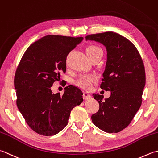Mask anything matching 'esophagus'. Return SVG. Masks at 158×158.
I'll use <instances>...</instances> for the list:
<instances>
[{"label": "esophagus", "mask_w": 158, "mask_h": 158, "mask_svg": "<svg viewBox=\"0 0 158 158\" xmlns=\"http://www.w3.org/2000/svg\"><path fill=\"white\" fill-rule=\"evenodd\" d=\"M83 98L85 99H89L91 98V95H90V93L89 92H84L83 93Z\"/></svg>", "instance_id": "1"}]
</instances>
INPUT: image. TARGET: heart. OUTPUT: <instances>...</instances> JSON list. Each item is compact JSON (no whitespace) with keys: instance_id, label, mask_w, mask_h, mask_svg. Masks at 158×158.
<instances>
[{"instance_id":"b5f03b06","label":"heart","mask_w":158,"mask_h":158,"mask_svg":"<svg viewBox=\"0 0 158 158\" xmlns=\"http://www.w3.org/2000/svg\"><path fill=\"white\" fill-rule=\"evenodd\" d=\"M86 55L89 57V59H91L92 57L102 54V50L99 47L95 45H90L87 46L85 50ZM95 80V76H82L76 81V85L78 86L83 89H89L91 87V83Z\"/></svg>"}]
</instances>
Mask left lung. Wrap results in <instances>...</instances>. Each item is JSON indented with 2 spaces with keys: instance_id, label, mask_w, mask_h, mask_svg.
<instances>
[{
  "instance_id": "left-lung-1",
  "label": "left lung",
  "mask_w": 158,
  "mask_h": 158,
  "mask_svg": "<svg viewBox=\"0 0 158 158\" xmlns=\"http://www.w3.org/2000/svg\"><path fill=\"white\" fill-rule=\"evenodd\" d=\"M85 38L106 48L107 62L100 87L111 91L106 99L93 94L99 108L91 116L92 121L106 132H119L130 125L142 104L146 80L143 59L136 46L117 33L108 31Z\"/></svg>"
}]
</instances>
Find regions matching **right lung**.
<instances>
[{
    "label": "right lung",
    "instance_id": "obj_1",
    "mask_svg": "<svg viewBox=\"0 0 158 158\" xmlns=\"http://www.w3.org/2000/svg\"><path fill=\"white\" fill-rule=\"evenodd\" d=\"M83 40L62 35H46L25 51L16 69L14 86L19 110L32 130L50 136L63 130L72 109L83 101L76 86L65 88L63 95L50 87L66 72L68 54Z\"/></svg>",
    "mask_w": 158,
    "mask_h": 158
}]
</instances>
